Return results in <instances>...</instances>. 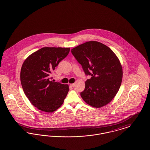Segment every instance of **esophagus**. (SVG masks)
<instances>
[{
  "label": "esophagus",
  "mask_w": 150,
  "mask_h": 150,
  "mask_svg": "<svg viewBox=\"0 0 150 150\" xmlns=\"http://www.w3.org/2000/svg\"><path fill=\"white\" fill-rule=\"evenodd\" d=\"M71 87H74L75 86V83H72V84H70Z\"/></svg>",
  "instance_id": "1"
}]
</instances>
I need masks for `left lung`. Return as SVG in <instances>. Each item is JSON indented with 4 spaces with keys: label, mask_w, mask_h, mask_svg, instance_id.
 <instances>
[{
    "label": "left lung",
    "mask_w": 150,
    "mask_h": 150,
    "mask_svg": "<svg viewBox=\"0 0 150 150\" xmlns=\"http://www.w3.org/2000/svg\"><path fill=\"white\" fill-rule=\"evenodd\" d=\"M71 53L91 78L85 82L81 97L88 105L101 108L109 103L120 88L122 67L118 57L107 46L91 41L71 49Z\"/></svg>",
    "instance_id": "8db88e82"
}]
</instances>
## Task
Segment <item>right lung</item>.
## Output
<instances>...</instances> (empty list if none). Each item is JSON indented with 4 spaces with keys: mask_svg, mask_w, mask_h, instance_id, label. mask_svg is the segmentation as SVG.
<instances>
[{
    "mask_svg": "<svg viewBox=\"0 0 150 150\" xmlns=\"http://www.w3.org/2000/svg\"><path fill=\"white\" fill-rule=\"evenodd\" d=\"M70 50V47H42L30 54L22 65L20 80L24 92L31 104L41 111H55L68 93L69 85L50 79L55 67Z\"/></svg>",
    "mask_w": 150,
    "mask_h": 150,
    "instance_id": "obj_1",
    "label": "right lung"
}]
</instances>
